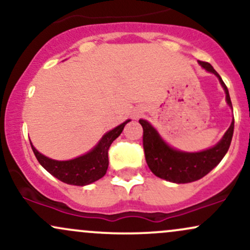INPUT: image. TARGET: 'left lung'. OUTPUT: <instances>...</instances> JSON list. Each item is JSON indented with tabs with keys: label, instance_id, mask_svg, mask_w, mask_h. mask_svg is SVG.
<instances>
[{
	"label": "left lung",
	"instance_id": "1",
	"mask_svg": "<svg viewBox=\"0 0 250 250\" xmlns=\"http://www.w3.org/2000/svg\"><path fill=\"white\" fill-rule=\"evenodd\" d=\"M200 65L209 73L214 74L225 89L226 101L233 109L228 88L217 71L208 62L199 61ZM143 128V149L146 161L153 174L163 180L174 183H189L202 179L213 170L228 151L234 133V120L222 139L214 147L197 153L177 150L165 142L157 130L146 120H140Z\"/></svg>",
	"mask_w": 250,
	"mask_h": 250
}]
</instances>
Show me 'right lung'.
<instances>
[{
	"instance_id": "1",
	"label": "right lung",
	"mask_w": 250,
	"mask_h": 250,
	"mask_svg": "<svg viewBox=\"0 0 250 250\" xmlns=\"http://www.w3.org/2000/svg\"><path fill=\"white\" fill-rule=\"evenodd\" d=\"M129 121L130 120H127L122 125L105 133L95 147L87 154L73 160H68V161H57V160L49 159L37 151L31 142L30 146L37 161L48 173L67 185L87 186L100 180L107 173L109 165L108 149L114 140H116L121 135L123 128Z\"/></svg>"
}]
</instances>
